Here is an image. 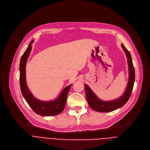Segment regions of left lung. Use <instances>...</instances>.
Instances as JSON below:
<instances>
[{
	"label": "left lung",
	"instance_id": "obj_1",
	"mask_svg": "<svg viewBox=\"0 0 150 150\" xmlns=\"http://www.w3.org/2000/svg\"><path fill=\"white\" fill-rule=\"evenodd\" d=\"M122 47L126 53L127 59L128 67H129V80H128L126 90L122 96L112 101H103L97 97L87 84L84 85L85 94H86L88 103L93 110L97 112H109L115 110L124 105L131 96L135 82V69L133 66L132 57L130 53L123 44H122Z\"/></svg>",
	"mask_w": 150,
	"mask_h": 150
}]
</instances>
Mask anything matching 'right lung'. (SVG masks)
I'll list each match as a JSON object with an SVG mask.
<instances>
[{"instance_id": "obj_1", "label": "right lung", "mask_w": 150, "mask_h": 150, "mask_svg": "<svg viewBox=\"0 0 150 150\" xmlns=\"http://www.w3.org/2000/svg\"><path fill=\"white\" fill-rule=\"evenodd\" d=\"M33 42V40L30 42L28 47L21 57L20 60L19 81L21 93L25 101L37 115L43 116H52L59 115L62 112L65 108L68 93L72 84L64 88L59 97L54 100L41 101L34 97L27 87L25 78L26 62L31 50Z\"/></svg>"}]
</instances>
